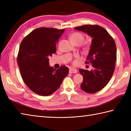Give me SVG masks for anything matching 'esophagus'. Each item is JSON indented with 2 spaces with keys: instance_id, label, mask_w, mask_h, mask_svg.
I'll return each instance as SVG.
<instances>
[{
  "instance_id": "34e87169",
  "label": "esophagus",
  "mask_w": 131,
  "mask_h": 131,
  "mask_svg": "<svg viewBox=\"0 0 131 131\" xmlns=\"http://www.w3.org/2000/svg\"><path fill=\"white\" fill-rule=\"evenodd\" d=\"M69 73H70V74L77 73V70L75 69H70V70H69Z\"/></svg>"
}]
</instances>
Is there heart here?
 <instances>
[{
	"mask_svg": "<svg viewBox=\"0 0 131 131\" xmlns=\"http://www.w3.org/2000/svg\"><path fill=\"white\" fill-rule=\"evenodd\" d=\"M70 39L71 42L74 43H82L84 40V36L81 33L79 32H74L71 35L70 37ZM91 48V44L89 42H86L84 45L83 49L85 52H88ZM80 57L79 56H76L72 61V64L73 66H77L79 63V60H80Z\"/></svg>",
	"mask_w": 131,
	"mask_h": 131,
	"instance_id": "b5f03b06",
	"label": "heart"
}]
</instances>
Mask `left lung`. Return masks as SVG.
Returning <instances> with one entry per match:
<instances>
[{"mask_svg":"<svg viewBox=\"0 0 131 131\" xmlns=\"http://www.w3.org/2000/svg\"><path fill=\"white\" fill-rule=\"evenodd\" d=\"M93 38L86 63H91V71L79 69L83 81L81 88L94 94L106 86L113 75L116 61V47L114 38L104 28L98 25H83L74 28Z\"/></svg>","mask_w":131,"mask_h":131,"instance_id":"8db88e82","label":"left lung"}]
</instances>
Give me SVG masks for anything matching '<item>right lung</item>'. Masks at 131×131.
Here are the masks:
<instances>
[{
  "label": "right lung",
  "instance_id": "right-lung-1",
  "mask_svg": "<svg viewBox=\"0 0 131 131\" xmlns=\"http://www.w3.org/2000/svg\"><path fill=\"white\" fill-rule=\"evenodd\" d=\"M64 29L38 28L24 38L17 54V63L23 81L39 95L48 96L60 88L69 68L62 65L56 70L50 67V57L55 53L56 42Z\"/></svg>",
  "mask_w": 131,
  "mask_h": 131
}]
</instances>
